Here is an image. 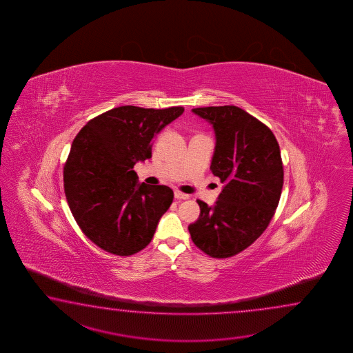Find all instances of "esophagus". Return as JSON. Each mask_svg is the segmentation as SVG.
Masks as SVG:
<instances>
[{
	"instance_id": "1",
	"label": "esophagus",
	"mask_w": 353,
	"mask_h": 353,
	"mask_svg": "<svg viewBox=\"0 0 353 353\" xmlns=\"http://www.w3.org/2000/svg\"><path fill=\"white\" fill-rule=\"evenodd\" d=\"M174 196H175L176 199H188V198H189V195L185 194V193H181L179 190H175V192H174Z\"/></svg>"
}]
</instances>
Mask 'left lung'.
<instances>
[{
  "label": "left lung",
  "mask_w": 353,
  "mask_h": 353,
  "mask_svg": "<svg viewBox=\"0 0 353 353\" xmlns=\"http://www.w3.org/2000/svg\"><path fill=\"white\" fill-rule=\"evenodd\" d=\"M192 112L213 128L210 170L223 189L213 205L196 201L201 214L188 230L207 255L231 257L254 243L275 213L284 183L280 148L270 128L236 105Z\"/></svg>",
  "instance_id": "8db88e82"
}]
</instances>
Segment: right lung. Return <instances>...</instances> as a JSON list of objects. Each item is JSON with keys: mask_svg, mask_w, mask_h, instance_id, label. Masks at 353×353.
<instances>
[{"mask_svg": "<svg viewBox=\"0 0 353 353\" xmlns=\"http://www.w3.org/2000/svg\"><path fill=\"white\" fill-rule=\"evenodd\" d=\"M183 112V107L122 105L90 120L75 136L64 192L75 222L98 248L130 256L150 243L174 193L166 185L139 183L132 169L151 158L154 139Z\"/></svg>", "mask_w": 353, "mask_h": 353, "instance_id": "1", "label": "right lung"}]
</instances>
